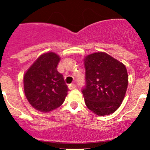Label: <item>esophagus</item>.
I'll return each mask as SVG.
<instances>
[{"label":"esophagus","instance_id":"esophagus-1","mask_svg":"<svg viewBox=\"0 0 150 150\" xmlns=\"http://www.w3.org/2000/svg\"><path fill=\"white\" fill-rule=\"evenodd\" d=\"M75 86H76V85H75V83H71V84L69 85V89H74L75 88Z\"/></svg>","mask_w":150,"mask_h":150}]
</instances>
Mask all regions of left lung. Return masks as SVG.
<instances>
[{"label":"left lung","instance_id":"8db88e82","mask_svg":"<svg viewBox=\"0 0 150 150\" xmlns=\"http://www.w3.org/2000/svg\"><path fill=\"white\" fill-rule=\"evenodd\" d=\"M84 67L86 85L82 93L87 108L100 116L115 112L128 86L124 64L101 52L86 56Z\"/></svg>","mask_w":150,"mask_h":150}]
</instances>
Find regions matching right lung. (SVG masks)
<instances>
[{
	"instance_id": "add662e5",
	"label": "right lung",
	"mask_w": 150,
	"mask_h": 150,
	"mask_svg": "<svg viewBox=\"0 0 150 150\" xmlns=\"http://www.w3.org/2000/svg\"><path fill=\"white\" fill-rule=\"evenodd\" d=\"M59 56L54 52L43 54L23 76L25 96L32 107L48 112L64 103L69 91L62 74L58 72Z\"/></svg>"
}]
</instances>
